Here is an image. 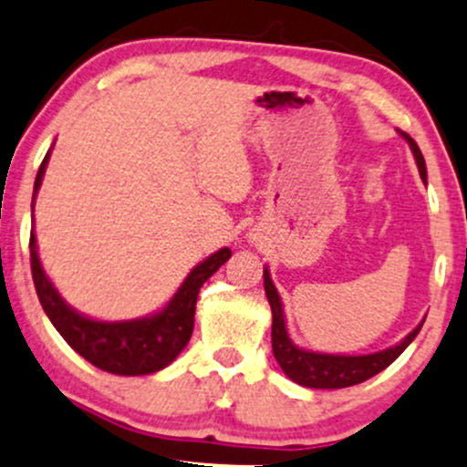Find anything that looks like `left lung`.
<instances>
[{
  "label": "left lung",
  "mask_w": 467,
  "mask_h": 467,
  "mask_svg": "<svg viewBox=\"0 0 467 467\" xmlns=\"http://www.w3.org/2000/svg\"><path fill=\"white\" fill-rule=\"evenodd\" d=\"M401 136H404V140L410 144V151L415 155L417 169H420L421 180L426 182V162H423L420 147H417V142L412 140L409 133H401ZM264 285L267 303H270L272 307V351H275L278 367L283 368V373H285L292 382L307 389H347L373 378V375L384 371L389 364L398 360L401 351L415 340V336L420 334L423 325H417L415 329L395 347H389V349L378 353H368V356H336V353L307 351L294 345L292 337L287 334L281 296H278L267 267L264 270Z\"/></svg>",
  "instance_id": "8db88e82"
}]
</instances>
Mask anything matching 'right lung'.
Listing matches in <instances>:
<instances>
[{"label":"right lung","mask_w":467,"mask_h":467,"mask_svg":"<svg viewBox=\"0 0 467 467\" xmlns=\"http://www.w3.org/2000/svg\"><path fill=\"white\" fill-rule=\"evenodd\" d=\"M47 160H50V151L46 153L44 162L36 171L32 208H35V197L39 192L41 182H44ZM230 254H233L230 248H222L208 259H203L200 265L192 267L169 305L160 312L136 320L107 323V320H94L89 316L78 314L77 309L63 301L58 289L52 285V281L41 267L35 230L30 233L32 281H35L36 296H39L41 307H44L50 323L78 356L92 362L94 367L116 375L155 373L169 367L180 356L182 349L189 345L192 325H195V305L200 287L226 264Z\"/></svg>","instance_id":"1"}]
</instances>
